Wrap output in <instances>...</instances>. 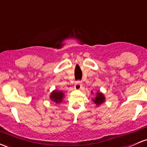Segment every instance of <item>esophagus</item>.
Here are the masks:
<instances>
[{
    "mask_svg": "<svg viewBox=\"0 0 147 147\" xmlns=\"http://www.w3.org/2000/svg\"><path fill=\"white\" fill-rule=\"evenodd\" d=\"M82 84L81 82L78 81V82H77L76 83H75V88L76 90H80L82 88Z\"/></svg>",
    "mask_w": 147,
    "mask_h": 147,
    "instance_id": "obj_1",
    "label": "esophagus"
}]
</instances>
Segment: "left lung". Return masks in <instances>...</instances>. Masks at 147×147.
<instances>
[{"instance_id":"left-lung-1","label":"left lung","mask_w":147,"mask_h":147,"mask_svg":"<svg viewBox=\"0 0 147 147\" xmlns=\"http://www.w3.org/2000/svg\"><path fill=\"white\" fill-rule=\"evenodd\" d=\"M91 93H93V92H91ZM92 100L93 101V102H94L96 105L99 106L105 102V98L104 95H103L102 93H100V92H97V93H96V97H95V98H93Z\"/></svg>"}]
</instances>
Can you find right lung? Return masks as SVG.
Wrapping results in <instances>:
<instances>
[{
	"instance_id": "add662e5",
	"label": "right lung",
	"mask_w": 147,
	"mask_h": 147,
	"mask_svg": "<svg viewBox=\"0 0 147 147\" xmlns=\"http://www.w3.org/2000/svg\"><path fill=\"white\" fill-rule=\"evenodd\" d=\"M64 93L62 91H59L54 90L51 92V95H50V98L53 102L56 103H61L62 102L63 99Z\"/></svg>"
}]
</instances>
